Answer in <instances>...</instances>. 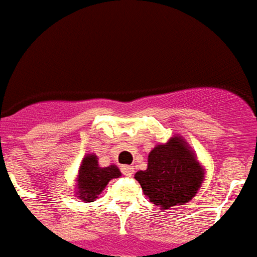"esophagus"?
<instances>
[{"label":"esophagus","instance_id":"1","mask_svg":"<svg viewBox=\"0 0 257 257\" xmlns=\"http://www.w3.org/2000/svg\"><path fill=\"white\" fill-rule=\"evenodd\" d=\"M133 171H135L133 165H122V167H121V172H122V175L125 176H132Z\"/></svg>","mask_w":257,"mask_h":257}]
</instances>
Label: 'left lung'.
<instances>
[{
  "instance_id": "left-lung-1",
  "label": "left lung",
  "mask_w": 257,
  "mask_h": 257,
  "mask_svg": "<svg viewBox=\"0 0 257 257\" xmlns=\"http://www.w3.org/2000/svg\"><path fill=\"white\" fill-rule=\"evenodd\" d=\"M135 179L144 195L161 209L183 205L195 197L204 180V169L181 137L156 145L148 156V168Z\"/></svg>"
}]
</instances>
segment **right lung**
I'll return each instance as SVG.
<instances>
[{
  "instance_id": "right-lung-1",
  "label": "right lung",
  "mask_w": 257,
  "mask_h": 257,
  "mask_svg": "<svg viewBox=\"0 0 257 257\" xmlns=\"http://www.w3.org/2000/svg\"><path fill=\"white\" fill-rule=\"evenodd\" d=\"M121 172L116 165L100 167L96 155H86L82 160L77 175V193L80 199L90 203L104 191L112 179L120 177Z\"/></svg>"
}]
</instances>
